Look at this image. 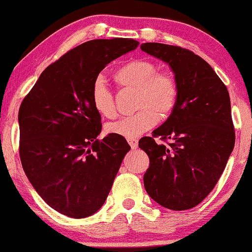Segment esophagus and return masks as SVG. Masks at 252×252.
<instances>
[{"instance_id":"34e87169","label":"esophagus","mask_w":252,"mask_h":252,"mask_svg":"<svg viewBox=\"0 0 252 252\" xmlns=\"http://www.w3.org/2000/svg\"><path fill=\"white\" fill-rule=\"evenodd\" d=\"M128 142H129L130 147H131V149H137V147H138V142H137V139H136V138L128 139Z\"/></svg>"}]
</instances>
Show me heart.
Masks as SVG:
<instances>
[{
  "instance_id": "b5f03b06",
  "label": "heart",
  "mask_w": 252,
  "mask_h": 252,
  "mask_svg": "<svg viewBox=\"0 0 252 252\" xmlns=\"http://www.w3.org/2000/svg\"><path fill=\"white\" fill-rule=\"evenodd\" d=\"M149 60H132L114 72V80L121 88H136L137 113L108 126V131L124 138H137L156 126L158 116L165 117L174 110L178 98L175 77L168 71H156ZM93 107L103 117L113 118L116 105L111 90L104 81H94L90 93Z\"/></svg>"
}]
</instances>
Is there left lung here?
Segmentation results:
<instances>
[{"instance_id": "8db88e82", "label": "left lung", "mask_w": 252, "mask_h": 252, "mask_svg": "<svg viewBox=\"0 0 252 252\" xmlns=\"http://www.w3.org/2000/svg\"><path fill=\"white\" fill-rule=\"evenodd\" d=\"M141 49L168 63L178 87L168 120L151 137L139 139L150 159L144 188L162 207L188 210L211 192L235 145L228 89L191 50L163 43H143Z\"/></svg>"}]
</instances>
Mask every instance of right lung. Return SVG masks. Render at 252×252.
<instances>
[{
	"mask_svg": "<svg viewBox=\"0 0 252 252\" xmlns=\"http://www.w3.org/2000/svg\"><path fill=\"white\" fill-rule=\"evenodd\" d=\"M131 38L93 39L44 69L19 110L20 158L27 177L49 207L71 218L104 204L130 145L102 130L93 107L94 81L108 63L135 50Z\"/></svg>",
	"mask_w": 252,
	"mask_h": 252,
	"instance_id": "obj_1",
	"label": "right lung"
}]
</instances>
